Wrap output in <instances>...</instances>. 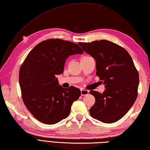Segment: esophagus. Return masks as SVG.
<instances>
[{
  "label": "esophagus",
  "mask_w": 150,
  "mask_h": 150,
  "mask_svg": "<svg viewBox=\"0 0 150 150\" xmlns=\"http://www.w3.org/2000/svg\"><path fill=\"white\" fill-rule=\"evenodd\" d=\"M81 95H82V96L87 95L89 93V91H88L86 90H84V89H81Z\"/></svg>",
  "instance_id": "esophagus-1"
}]
</instances>
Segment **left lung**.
<instances>
[{
    "label": "left lung",
    "mask_w": 150,
    "mask_h": 150,
    "mask_svg": "<svg viewBox=\"0 0 150 150\" xmlns=\"http://www.w3.org/2000/svg\"><path fill=\"white\" fill-rule=\"evenodd\" d=\"M96 61V74L106 90L91 91L95 98L91 116L104 123H113L124 117L137 97L139 77L131 56L117 44L106 40L79 42Z\"/></svg>",
    "instance_id": "1"
}]
</instances>
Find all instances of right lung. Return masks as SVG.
Listing matches in <instances>:
<instances>
[{
    "mask_svg": "<svg viewBox=\"0 0 150 150\" xmlns=\"http://www.w3.org/2000/svg\"><path fill=\"white\" fill-rule=\"evenodd\" d=\"M82 53L77 44L57 39L38 44L26 57L19 71L22 97L40 122L54 124L69 116L81 92L74 86L62 88L56 76L63 73L69 56Z\"/></svg>",
    "mask_w": 150,
    "mask_h": 150,
    "instance_id": "add662e5",
    "label": "right lung"
}]
</instances>
